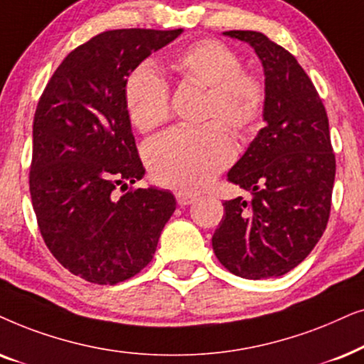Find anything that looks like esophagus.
I'll return each instance as SVG.
<instances>
[{
    "instance_id": "obj_1",
    "label": "esophagus",
    "mask_w": 364,
    "mask_h": 364,
    "mask_svg": "<svg viewBox=\"0 0 364 364\" xmlns=\"http://www.w3.org/2000/svg\"><path fill=\"white\" fill-rule=\"evenodd\" d=\"M176 201L179 206H188L193 205L196 201V195H191V193H185V191H178L176 193Z\"/></svg>"
}]
</instances>
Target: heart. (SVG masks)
I'll use <instances>...</instances> for the list:
<instances>
[{
  "instance_id": "heart-1",
  "label": "heart",
  "mask_w": 364,
  "mask_h": 364,
  "mask_svg": "<svg viewBox=\"0 0 364 364\" xmlns=\"http://www.w3.org/2000/svg\"><path fill=\"white\" fill-rule=\"evenodd\" d=\"M185 81L208 88L206 118H223L236 133L256 124L264 108V85L258 76L241 71V60L218 40H200L179 50L169 61ZM129 119L146 133L169 116V90L151 65L136 68L124 85ZM235 156L231 134L221 121L201 128H173L149 143L146 159L161 185L181 191L205 188Z\"/></svg>"
}]
</instances>
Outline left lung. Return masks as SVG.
I'll list each match as a JSON object with an SVG mask.
<instances>
[{
	"mask_svg": "<svg viewBox=\"0 0 364 364\" xmlns=\"http://www.w3.org/2000/svg\"><path fill=\"white\" fill-rule=\"evenodd\" d=\"M258 55L264 71V128L228 179L253 200L225 201L213 251L232 274L276 278L301 263L331 210L336 161L326 109L291 53L258 31H225Z\"/></svg>",
	"mask_w": 364,
	"mask_h": 364,
	"instance_id": "obj_1",
	"label": "left lung"
}]
</instances>
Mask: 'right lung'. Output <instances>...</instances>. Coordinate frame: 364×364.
Returning a JSON list of instances; mask_svg holds the SVG:
<instances>
[{"label":"right lung","instance_id":"add662e5","mask_svg":"<svg viewBox=\"0 0 364 364\" xmlns=\"http://www.w3.org/2000/svg\"><path fill=\"white\" fill-rule=\"evenodd\" d=\"M183 30H111L68 55L43 91L33 121L30 193L53 256L95 284L138 274L176 210L168 190L136 188L144 176L124 105L139 63Z\"/></svg>","mask_w":364,"mask_h":364}]
</instances>
